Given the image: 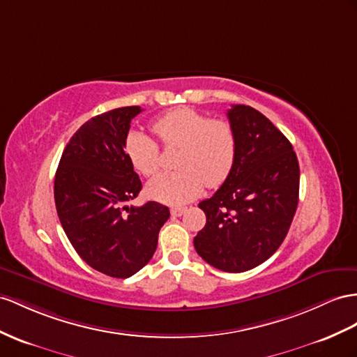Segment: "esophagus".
I'll use <instances>...</instances> for the list:
<instances>
[{
    "mask_svg": "<svg viewBox=\"0 0 357 357\" xmlns=\"http://www.w3.org/2000/svg\"><path fill=\"white\" fill-rule=\"evenodd\" d=\"M184 213H185V208L184 206H178V208H172L170 209L172 217H181Z\"/></svg>",
    "mask_w": 357,
    "mask_h": 357,
    "instance_id": "obj_1",
    "label": "esophagus"
}]
</instances>
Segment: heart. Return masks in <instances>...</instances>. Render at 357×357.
Segmentation results:
<instances>
[{
  "label": "heart",
  "mask_w": 357,
  "mask_h": 357,
  "mask_svg": "<svg viewBox=\"0 0 357 357\" xmlns=\"http://www.w3.org/2000/svg\"><path fill=\"white\" fill-rule=\"evenodd\" d=\"M164 148L178 149V170L160 173L148 182V193L167 205H184L205 185L218 187L229 176L236 155L234 126L191 108H178L153 122ZM125 152L134 169L152 176L160 167V146L142 131L128 132Z\"/></svg>",
  "instance_id": "b5f03b06"
}]
</instances>
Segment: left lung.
I'll return each mask as SVG.
<instances>
[{
	"label": "left lung",
	"instance_id": "1",
	"mask_svg": "<svg viewBox=\"0 0 357 357\" xmlns=\"http://www.w3.org/2000/svg\"><path fill=\"white\" fill-rule=\"evenodd\" d=\"M227 119L236 135L234 167L213 197L199 204L206 225L195 249L227 273L258 267L279 249L298 204L300 169L292 144L249 105H232Z\"/></svg>",
	"mask_w": 357,
	"mask_h": 357
}]
</instances>
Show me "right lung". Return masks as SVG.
Listing matches in <instances>:
<instances>
[{"label": "right lung", "instance_id": "obj_1", "mask_svg": "<svg viewBox=\"0 0 357 357\" xmlns=\"http://www.w3.org/2000/svg\"><path fill=\"white\" fill-rule=\"evenodd\" d=\"M140 107L91 117L72 135L54 179V199L66 236L86 264L126 279L153 257L170 211L158 202L128 206L142 181L125 152V139Z\"/></svg>", "mask_w": 357, "mask_h": 357}]
</instances>
